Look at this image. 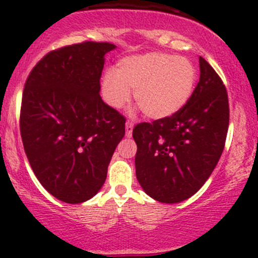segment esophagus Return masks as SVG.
<instances>
[{"label": "esophagus", "instance_id": "34e87169", "mask_svg": "<svg viewBox=\"0 0 258 258\" xmlns=\"http://www.w3.org/2000/svg\"><path fill=\"white\" fill-rule=\"evenodd\" d=\"M133 122L132 121H127L126 122V137H131L132 136V131H133Z\"/></svg>", "mask_w": 258, "mask_h": 258}]
</instances>
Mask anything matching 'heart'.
I'll return each instance as SVG.
<instances>
[{"mask_svg":"<svg viewBox=\"0 0 258 258\" xmlns=\"http://www.w3.org/2000/svg\"><path fill=\"white\" fill-rule=\"evenodd\" d=\"M198 72L188 58L149 52L128 55L103 76V97L115 109L131 98L147 117L162 120L182 110L193 96Z\"/></svg>","mask_w":258,"mask_h":258,"instance_id":"obj_1","label":"heart"}]
</instances>
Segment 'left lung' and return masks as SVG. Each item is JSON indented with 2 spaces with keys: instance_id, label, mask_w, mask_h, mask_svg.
Wrapping results in <instances>:
<instances>
[{
  "instance_id": "left-lung-1",
  "label": "left lung",
  "mask_w": 258,
  "mask_h": 258,
  "mask_svg": "<svg viewBox=\"0 0 258 258\" xmlns=\"http://www.w3.org/2000/svg\"><path fill=\"white\" fill-rule=\"evenodd\" d=\"M200 80L190 100L167 119L133 128L136 176L153 199L174 204L188 199L215 170L226 143L229 104L223 82L199 58Z\"/></svg>"
}]
</instances>
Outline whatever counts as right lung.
Here are the masks:
<instances>
[{
	"label": "right lung",
	"mask_w": 258,
	"mask_h": 258,
	"mask_svg": "<svg viewBox=\"0 0 258 258\" xmlns=\"http://www.w3.org/2000/svg\"><path fill=\"white\" fill-rule=\"evenodd\" d=\"M109 42L85 41L47 53L26 79L20 135L43 188L60 201L80 204L104 184L126 119L100 97Z\"/></svg>",
	"instance_id": "1"
}]
</instances>
